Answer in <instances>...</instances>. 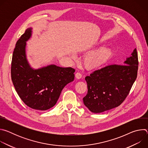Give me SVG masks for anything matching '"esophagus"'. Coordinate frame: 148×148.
Returning <instances> with one entry per match:
<instances>
[{
	"label": "esophagus",
	"mask_w": 148,
	"mask_h": 148,
	"mask_svg": "<svg viewBox=\"0 0 148 148\" xmlns=\"http://www.w3.org/2000/svg\"><path fill=\"white\" fill-rule=\"evenodd\" d=\"M75 77L77 78V79H80L81 77H82V74L79 73V72H77L76 74H75Z\"/></svg>",
	"instance_id": "34e87169"
}]
</instances>
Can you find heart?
I'll return each mask as SVG.
<instances>
[{
	"label": "heart",
	"mask_w": 148,
	"mask_h": 148,
	"mask_svg": "<svg viewBox=\"0 0 148 148\" xmlns=\"http://www.w3.org/2000/svg\"><path fill=\"white\" fill-rule=\"evenodd\" d=\"M101 40L99 43H102ZM112 56V50L106 47H102L87 54L84 58V65L89 69L101 67L110 61Z\"/></svg>",
	"instance_id": "heart-1"
}]
</instances>
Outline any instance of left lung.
Returning a JSON list of instances; mask_svg holds the SVG:
<instances>
[{
  "instance_id": "obj_1",
  "label": "left lung",
  "mask_w": 148,
  "mask_h": 148,
  "mask_svg": "<svg viewBox=\"0 0 148 148\" xmlns=\"http://www.w3.org/2000/svg\"><path fill=\"white\" fill-rule=\"evenodd\" d=\"M123 64L107 66L86 77L88 92L83 102L91 112L101 113L117 107L129 94L137 77L136 49Z\"/></svg>"
}]
</instances>
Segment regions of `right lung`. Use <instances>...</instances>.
<instances>
[{
  "instance_id": "right-lung-1",
  "label": "right lung",
  "mask_w": 148,
  "mask_h": 148,
  "mask_svg": "<svg viewBox=\"0 0 148 148\" xmlns=\"http://www.w3.org/2000/svg\"><path fill=\"white\" fill-rule=\"evenodd\" d=\"M32 33V28H28L17 41L12 56L11 77L17 94L26 105L46 111L54 106L62 89L74 81L75 70L54 64L32 68L26 54V41Z\"/></svg>"
}]
</instances>
